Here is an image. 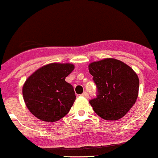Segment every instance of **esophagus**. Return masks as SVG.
<instances>
[{
  "label": "esophagus",
  "instance_id": "34e87169",
  "mask_svg": "<svg viewBox=\"0 0 158 158\" xmlns=\"http://www.w3.org/2000/svg\"><path fill=\"white\" fill-rule=\"evenodd\" d=\"M81 95H82V96H84V97H85V98H88V97H89V94H88V93H87V92H85V91L83 92Z\"/></svg>",
  "mask_w": 158,
  "mask_h": 158
}]
</instances>
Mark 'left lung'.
I'll return each mask as SVG.
<instances>
[{
  "label": "left lung",
  "mask_w": 158,
  "mask_h": 158,
  "mask_svg": "<svg viewBox=\"0 0 158 158\" xmlns=\"http://www.w3.org/2000/svg\"><path fill=\"white\" fill-rule=\"evenodd\" d=\"M97 87L96 98L89 100L98 116L107 121L124 117L135 103L139 81L135 72L116 59H104L89 64Z\"/></svg>",
  "instance_id": "8db88e82"
}]
</instances>
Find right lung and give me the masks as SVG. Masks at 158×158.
<instances>
[{"mask_svg": "<svg viewBox=\"0 0 158 158\" xmlns=\"http://www.w3.org/2000/svg\"><path fill=\"white\" fill-rule=\"evenodd\" d=\"M74 69L72 64H53L34 72L23 86L28 110L38 119L55 122L66 116L76 99L73 87L65 81Z\"/></svg>", "mask_w": 158, "mask_h": 158, "instance_id": "1", "label": "right lung"}]
</instances>
